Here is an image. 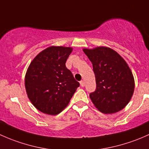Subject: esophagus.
<instances>
[{
	"label": "esophagus",
	"mask_w": 149,
	"mask_h": 149,
	"mask_svg": "<svg viewBox=\"0 0 149 149\" xmlns=\"http://www.w3.org/2000/svg\"><path fill=\"white\" fill-rule=\"evenodd\" d=\"M79 83H80V86L81 87H85V82H84V81H80V82H79Z\"/></svg>",
	"instance_id": "obj_1"
}]
</instances>
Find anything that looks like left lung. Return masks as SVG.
Returning a JSON list of instances; mask_svg holds the SVG:
<instances>
[{
    "label": "left lung",
    "mask_w": 149,
    "mask_h": 149,
    "mask_svg": "<svg viewBox=\"0 0 149 149\" xmlns=\"http://www.w3.org/2000/svg\"><path fill=\"white\" fill-rule=\"evenodd\" d=\"M93 64L96 89L90 94L95 106L105 114L117 113L131 100L134 78L125 61L108 47L84 49Z\"/></svg>",
    "instance_id": "left-lung-1"
}]
</instances>
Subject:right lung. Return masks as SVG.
I'll return each mask as SVG.
<instances>
[{
  "label": "right lung",
  "instance_id": "1",
  "mask_svg": "<svg viewBox=\"0 0 149 149\" xmlns=\"http://www.w3.org/2000/svg\"><path fill=\"white\" fill-rule=\"evenodd\" d=\"M72 51L71 47H49L33 59L27 70L25 87L28 97L45 114L61 113L79 86L65 65Z\"/></svg>",
  "mask_w": 149,
  "mask_h": 149
}]
</instances>
